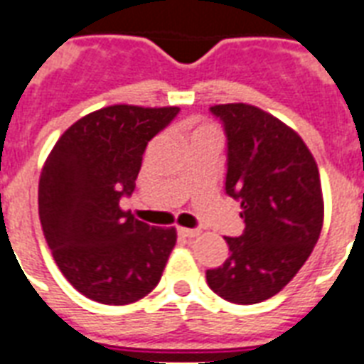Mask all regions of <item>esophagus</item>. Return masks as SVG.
<instances>
[{
	"label": "esophagus",
	"instance_id": "esophagus-1",
	"mask_svg": "<svg viewBox=\"0 0 364 364\" xmlns=\"http://www.w3.org/2000/svg\"><path fill=\"white\" fill-rule=\"evenodd\" d=\"M179 234L181 236H185V238H196V236H200V230L198 228H179Z\"/></svg>",
	"mask_w": 364,
	"mask_h": 364
}]
</instances>
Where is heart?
Returning <instances> with one entry per match:
<instances>
[{"label": "heart", "mask_w": 364, "mask_h": 364, "mask_svg": "<svg viewBox=\"0 0 364 364\" xmlns=\"http://www.w3.org/2000/svg\"><path fill=\"white\" fill-rule=\"evenodd\" d=\"M194 136H217L219 137V134H217V130L213 128V126L210 124H198L196 128H194L193 132V137Z\"/></svg>", "instance_id": "b5f03b06"}]
</instances>
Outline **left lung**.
<instances>
[{
  "label": "left lung",
  "mask_w": 364,
  "mask_h": 364,
  "mask_svg": "<svg viewBox=\"0 0 364 364\" xmlns=\"http://www.w3.org/2000/svg\"><path fill=\"white\" fill-rule=\"evenodd\" d=\"M227 132L228 196L245 230L227 238L228 259L205 272L213 293L234 304L277 294L302 268L323 228L316 159L296 132L249 104L213 105Z\"/></svg>",
  "instance_id": "1"
}]
</instances>
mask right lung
<instances>
[{"instance_id": "add662e5", "label": "right lung", "mask_w": 364, "mask_h": 364, "mask_svg": "<svg viewBox=\"0 0 364 364\" xmlns=\"http://www.w3.org/2000/svg\"><path fill=\"white\" fill-rule=\"evenodd\" d=\"M179 107L109 105L60 136L39 177V219L60 272L87 299L124 306L162 277L176 228L151 227L121 208L147 143Z\"/></svg>"}]
</instances>
